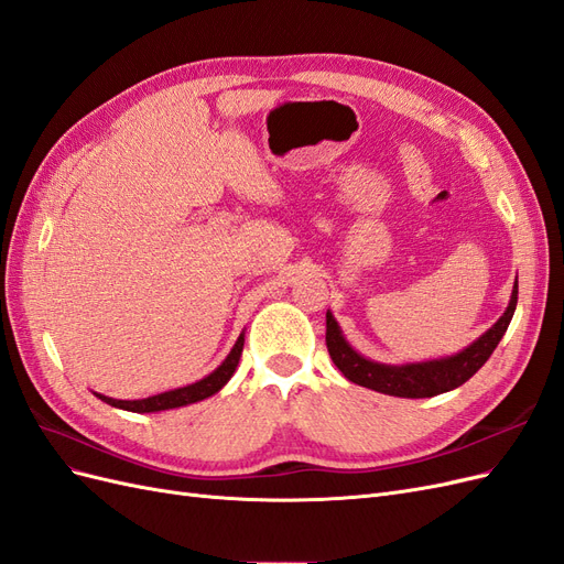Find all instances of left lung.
Wrapping results in <instances>:
<instances>
[{"label": "left lung", "mask_w": 564, "mask_h": 564, "mask_svg": "<svg viewBox=\"0 0 564 564\" xmlns=\"http://www.w3.org/2000/svg\"><path fill=\"white\" fill-rule=\"evenodd\" d=\"M516 305L518 280L513 284V294H510L508 308L503 311V315L491 324V329H487L480 338L473 340L468 348L449 357H440V360L406 365L373 362L369 357L357 352L346 340L344 332H340L332 311H327V350L340 373L357 386L371 388L392 398H435L440 392H449L458 386H464L473 373L489 360V355L503 338L510 319H513Z\"/></svg>", "instance_id": "1"}]
</instances>
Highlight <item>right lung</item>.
<instances>
[{
  "instance_id": "1",
  "label": "right lung",
  "mask_w": 564,
  "mask_h": 564,
  "mask_svg": "<svg viewBox=\"0 0 564 564\" xmlns=\"http://www.w3.org/2000/svg\"><path fill=\"white\" fill-rule=\"evenodd\" d=\"M242 348H245V332L240 334V338L235 340L232 350L228 352V357L224 362H220L209 377H204L191 386H183V388H174V390H166L160 392V395H150L143 400H115V398H106L100 395V392H94L98 400H104L110 406L117 409H124V412H135V414H152V412H166V409H178L185 404H195L199 400H207L216 392L224 388L240 365V357H242Z\"/></svg>"
}]
</instances>
